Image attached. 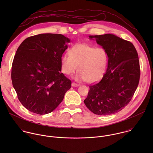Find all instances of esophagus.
Wrapping results in <instances>:
<instances>
[{"label":"esophagus","mask_w":153,"mask_h":153,"mask_svg":"<svg viewBox=\"0 0 153 153\" xmlns=\"http://www.w3.org/2000/svg\"><path fill=\"white\" fill-rule=\"evenodd\" d=\"M79 85L78 84H76L75 82H72V87H79Z\"/></svg>","instance_id":"esophagus-1"}]
</instances>
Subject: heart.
I'll list each match as a JSON object with an SVG mask.
<instances>
[{
	"instance_id": "b5f03b06",
	"label": "heart",
	"mask_w": 153,
	"mask_h": 153,
	"mask_svg": "<svg viewBox=\"0 0 153 153\" xmlns=\"http://www.w3.org/2000/svg\"><path fill=\"white\" fill-rule=\"evenodd\" d=\"M107 60V53L104 48H95L87 44H77L70 48L69 55L65 53L62 56L61 62L64 74L71 75L78 67L79 73L76 79L94 83L104 75Z\"/></svg>"
}]
</instances>
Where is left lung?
<instances>
[{
	"label": "left lung",
	"instance_id": "left-lung-1",
	"mask_svg": "<svg viewBox=\"0 0 153 153\" xmlns=\"http://www.w3.org/2000/svg\"><path fill=\"white\" fill-rule=\"evenodd\" d=\"M106 51L108 68L101 80L89 86L84 101L88 109L108 115L127 106L138 87L140 77L138 55L131 42L112 34L89 36Z\"/></svg>",
	"mask_w": 153,
	"mask_h": 153
}]
</instances>
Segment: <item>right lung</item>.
Instances as JSON below:
<instances>
[{
	"mask_svg": "<svg viewBox=\"0 0 153 153\" xmlns=\"http://www.w3.org/2000/svg\"><path fill=\"white\" fill-rule=\"evenodd\" d=\"M69 39L42 33L25 39L12 66V81L22 105L32 112H51L62 101L71 81L61 72V59Z\"/></svg>",
	"mask_w": 153,
	"mask_h": 153,
	"instance_id": "1",
	"label": "right lung"
}]
</instances>
